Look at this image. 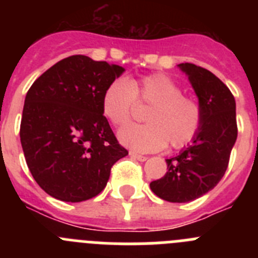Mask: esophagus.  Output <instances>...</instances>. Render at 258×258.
Instances as JSON below:
<instances>
[{"mask_svg": "<svg viewBox=\"0 0 258 258\" xmlns=\"http://www.w3.org/2000/svg\"><path fill=\"white\" fill-rule=\"evenodd\" d=\"M129 155H131L133 159H136V160H138V161H146V160H147V156H143V155L137 154V152H134V151L129 152Z\"/></svg>", "mask_w": 258, "mask_h": 258, "instance_id": "34e87169", "label": "esophagus"}]
</instances>
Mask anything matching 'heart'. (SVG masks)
I'll return each mask as SVG.
<instances>
[{
  "label": "heart",
  "instance_id": "heart-1",
  "mask_svg": "<svg viewBox=\"0 0 258 258\" xmlns=\"http://www.w3.org/2000/svg\"><path fill=\"white\" fill-rule=\"evenodd\" d=\"M137 102L150 104L145 115L147 124L129 125L118 132L122 145L140 152H154L168 143L181 149L195 138L202 124V107L184 97L172 77L154 74L138 80H112L102 97V112L115 126L131 121Z\"/></svg>",
  "mask_w": 258,
  "mask_h": 258
}]
</instances>
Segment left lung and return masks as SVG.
<instances>
[{"instance_id":"left-lung-1","label":"left lung","mask_w":258,"mask_h":258,"mask_svg":"<svg viewBox=\"0 0 258 258\" xmlns=\"http://www.w3.org/2000/svg\"><path fill=\"white\" fill-rule=\"evenodd\" d=\"M202 107V124L191 145L166 159L168 172L150 183L152 192L170 203L203 197L221 181L238 137L235 98L211 71L181 63Z\"/></svg>"}]
</instances>
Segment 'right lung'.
Segmentation results:
<instances>
[{
  "label": "right lung",
  "instance_id": "obj_1",
  "mask_svg": "<svg viewBox=\"0 0 258 258\" xmlns=\"http://www.w3.org/2000/svg\"><path fill=\"white\" fill-rule=\"evenodd\" d=\"M124 71L72 55L29 88L20 142L33 178L50 197L71 203L97 197L113 164L127 155L102 112L103 92Z\"/></svg>",
  "mask_w": 258,
  "mask_h": 258
}]
</instances>
